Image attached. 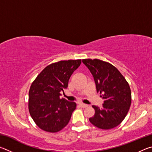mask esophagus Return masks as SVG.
Segmentation results:
<instances>
[{"mask_svg": "<svg viewBox=\"0 0 152 152\" xmlns=\"http://www.w3.org/2000/svg\"><path fill=\"white\" fill-rule=\"evenodd\" d=\"M80 106L82 108H86L88 107V104H84V103H80Z\"/></svg>", "mask_w": 152, "mask_h": 152, "instance_id": "1", "label": "esophagus"}]
</instances>
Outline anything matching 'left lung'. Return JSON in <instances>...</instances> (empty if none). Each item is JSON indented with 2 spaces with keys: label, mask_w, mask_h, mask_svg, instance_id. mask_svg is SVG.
Segmentation results:
<instances>
[{
  "label": "left lung",
  "mask_w": 152,
  "mask_h": 152,
  "mask_svg": "<svg viewBox=\"0 0 152 152\" xmlns=\"http://www.w3.org/2000/svg\"><path fill=\"white\" fill-rule=\"evenodd\" d=\"M82 62L93 76L96 92L104 99L102 107L93 105L94 115L90 122L102 129L119 125L127 115L132 102L128 82L114 66L98 59H84Z\"/></svg>",
  "instance_id": "left-lung-1"
}]
</instances>
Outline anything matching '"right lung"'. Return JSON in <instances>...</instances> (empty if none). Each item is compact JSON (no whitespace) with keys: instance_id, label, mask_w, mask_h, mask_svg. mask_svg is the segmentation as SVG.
Wrapping results in <instances>:
<instances>
[{"instance_id":"add662e5","label":"right lung","mask_w":152,"mask_h":152,"mask_svg":"<svg viewBox=\"0 0 152 152\" xmlns=\"http://www.w3.org/2000/svg\"><path fill=\"white\" fill-rule=\"evenodd\" d=\"M80 64L81 60L51 64L31 84L29 92V113L36 125L45 132H60L69 123L76 104L61 99L60 92L67 88L71 75Z\"/></svg>"}]
</instances>
